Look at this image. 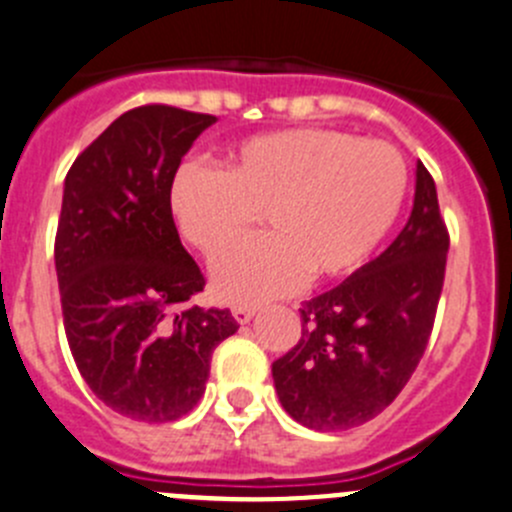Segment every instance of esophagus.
<instances>
[{
  "instance_id": "34e87169",
  "label": "esophagus",
  "mask_w": 512,
  "mask_h": 512,
  "mask_svg": "<svg viewBox=\"0 0 512 512\" xmlns=\"http://www.w3.org/2000/svg\"><path fill=\"white\" fill-rule=\"evenodd\" d=\"M231 314H233V319L238 321V324H248V321L256 316V309H253V306H233Z\"/></svg>"
}]
</instances>
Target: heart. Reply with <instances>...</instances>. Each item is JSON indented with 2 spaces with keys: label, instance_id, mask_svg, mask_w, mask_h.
<instances>
[{
  "label": "heart",
  "instance_id": "b5f03b06",
  "mask_svg": "<svg viewBox=\"0 0 512 512\" xmlns=\"http://www.w3.org/2000/svg\"><path fill=\"white\" fill-rule=\"evenodd\" d=\"M405 193V158L384 140L296 128L243 140L228 150L223 170L180 165L170 213L206 256L264 216L269 233L236 243L211 266L218 299L253 306L291 294L304 279H337L362 266Z\"/></svg>",
  "mask_w": 512,
  "mask_h": 512
}]
</instances>
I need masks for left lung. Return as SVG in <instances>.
Instances as JSON below:
<instances>
[{"label":"left lung","instance_id":"left-lung-1","mask_svg":"<svg viewBox=\"0 0 512 512\" xmlns=\"http://www.w3.org/2000/svg\"><path fill=\"white\" fill-rule=\"evenodd\" d=\"M415 175V203L399 236L347 281L306 301L299 344L271 364L281 407L309 430H349L377 417L425 354L450 236L435 180L422 163Z\"/></svg>","mask_w":512,"mask_h":512}]
</instances>
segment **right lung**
Returning a JSON list of instances; mask_svg holds the SVG:
<instances>
[{"label": "right lung", "instance_id": "right-lung-1", "mask_svg": "<svg viewBox=\"0 0 512 512\" xmlns=\"http://www.w3.org/2000/svg\"><path fill=\"white\" fill-rule=\"evenodd\" d=\"M213 115L143 105L92 140L65 178L55 238L65 334L87 387L138 422H170L206 392L238 324L188 306L206 279L183 248L170 183Z\"/></svg>", "mask_w": 512, "mask_h": 512}]
</instances>
